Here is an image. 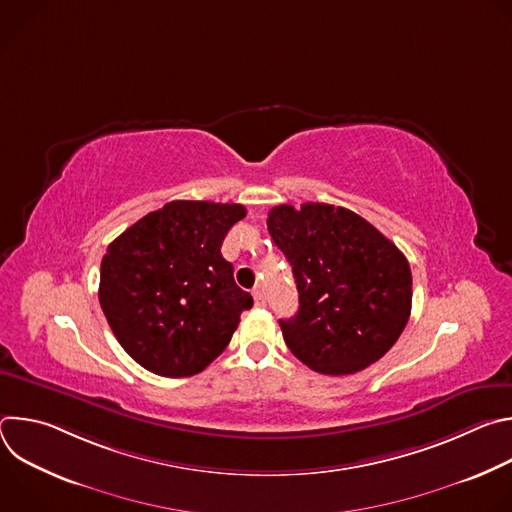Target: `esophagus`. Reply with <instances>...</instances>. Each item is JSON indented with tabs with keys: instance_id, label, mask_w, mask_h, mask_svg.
Instances as JSON below:
<instances>
[{
	"instance_id": "esophagus-1",
	"label": "esophagus",
	"mask_w": 512,
	"mask_h": 512,
	"mask_svg": "<svg viewBox=\"0 0 512 512\" xmlns=\"http://www.w3.org/2000/svg\"><path fill=\"white\" fill-rule=\"evenodd\" d=\"M253 298H255V306L257 308H265V296H263V289L261 287L253 289Z\"/></svg>"
}]
</instances>
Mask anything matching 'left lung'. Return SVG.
Instances as JSON below:
<instances>
[{"label": "left lung", "mask_w": 512, "mask_h": 512, "mask_svg": "<svg viewBox=\"0 0 512 512\" xmlns=\"http://www.w3.org/2000/svg\"><path fill=\"white\" fill-rule=\"evenodd\" d=\"M267 229L300 294L298 314L279 320L294 356L334 377L385 356L411 314L405 255L356 212L322 202L273 206Z\"/></svg>", "instance_id": "1"}]
</instances>
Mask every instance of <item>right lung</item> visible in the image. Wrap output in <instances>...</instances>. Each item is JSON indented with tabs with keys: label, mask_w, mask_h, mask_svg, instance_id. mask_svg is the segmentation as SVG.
Returning a JSON list of instances; mask_svg holds the SVG:
<instances>
[{
	"label": "right lung",
	"mask_w": 512,
	"mask_h": 512,
	"mask_svg": "<svg viewBox=\"0 0 512 512\" xmlns=\"http://www.w3.org/2000/svg\"><path fill=\"white\" fill-rule=\"evenodd\" d=\"M243 204L172 200L145 214L101 261L99 302L125 352L160 377H192L221 354L253 306L221 245Z\"/></svg>",
	"instance_id": "add662e5"
}]
</instances>
